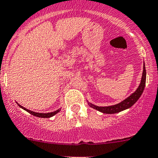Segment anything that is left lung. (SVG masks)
<instances>
[{
  "label": "left lung",
  "mask_w": 158,
  "mask_h": 158,
  "mask_svg": "<svg viewBox=\"0 0 158 158\" xmlns=\"http://www.w3.org/2000/svg\"><path fill=\"white\" fill-rule=\"evenodd\" d=\"M145 81H146V70L145 65L144 64V67H143V73H142V77H141V84H140L139 88L135 90L134 94H131L130 97H128L127 99L123 100L120 103L116 104L114 106H97L93 104L90 103V106L92 108L95 109V110H98V111L101 112V113H106V114H113V113H119V112L123 111V110H126V109L130 108L132 105L137 102L139 97L142 94L143 91H144V86H145Z\"/></svg>",
  "instance_id": "8db88e82"
}]
</instances>
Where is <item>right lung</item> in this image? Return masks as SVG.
<instances>
[{
	"label": "right lung",
	"instance_id": "add662e5",
	"mask_svg": "<svg viewBox=\"0 0 158 158\" xmlns=\"http://www.w3.org/2000/svg\"><path fill=\"white\" fill-rule=\"evenodd\" d=\"M18 104V103H17ZM19 106L21 107L22 109H23L24 110H26V111L28 112L29 113H30V114L35 115V116H37V117H40V118H50V117L53 116V115H55L56 113H58V112L60 111V110H56V111L55 112H52V113H35V112H32L31 111V110H27V109L24 108L23 106H20L19 104H18Z\"/></svg>",
	"mask_w": 158,
	"mask_h": 158
}]
</instances>
